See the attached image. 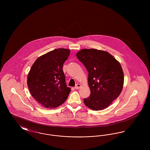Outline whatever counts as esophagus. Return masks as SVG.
Segmentation results:
<instances>
[{
  "label": "esophagus",
  "mask_w": 150,
  "mask_h": 150,
  "mask_svg": "<svg viewBox=\"0 0 150 150\" xmlns=\"http://www.w3.org/2000/svg\"><path fill=\"white\" fill-rule=\"evenodd\" d=\"M81 86V85L80 84H77L75 86V88L76 89H78Z\"/></svg>",
  "instance_id": "34e87169"
}]
</instances>
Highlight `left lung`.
Listing matches in <instances>:
<instances>
[{
  "label": "left lung",
  "instance_id": "left-lung-1",
  "mask_svg": "<svg viewBox=\"0 0 150 150\" xmlns=\"http://www.w3.org/2000/svg\"><path fill=\"white\" fill-rule=\"evenodd\" d=\"M88 72L91 95L84 99L87 107L98 111L108 107L121 93L124 73L120 63L106 51L83 49L76 54Z\"/></svg>",
  "mask_w": 150,
  "mask_h": 150
}]
</instances>
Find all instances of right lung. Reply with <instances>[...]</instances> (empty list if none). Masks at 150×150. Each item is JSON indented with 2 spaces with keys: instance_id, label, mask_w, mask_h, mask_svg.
<instances>
[{
  "instance_id": "1",
  "label": "right lung",
  "mask_w": 150,
  "mask_h": 150,
  "mask_svg": "<svg viewBox=\"0 0 150 150\" xmlns=\"http://www.w3.org/2000/svg\"><path fill=\"white\" fill-rule=\"evenodd\" d=\"M70 50L58 48L39 57L28 76V86L35 100L46 108L58 107L67 98L71 89L66 86L63 64Z\"/></svg>"
}]
</instances>
